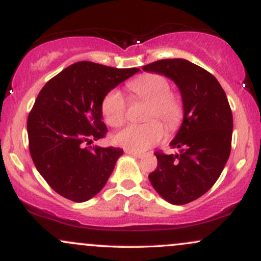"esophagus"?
Masks as SVG:
<instances>
[{
	"instance_id": "esophagus-1",
	"label": "esophagus",
	"mask_w": 261,
	"mask_h": 261,
	"mask_svg": "<svg viewBox=\"0 0 261 261\" xmlns=\"http://www.w3.org/2000/svg\"><path fill=\"white\" fill-rule=\"evenodd\" d=\"M125 153L133 155V157H136V158H142V157H143L142 153H139V152L131 151V149H125Z\"/></svg>"
}]
</instances>
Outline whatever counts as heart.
Instances as JSON below:
<instances>
[{
  "label": "heart",
  "mask_w": 261,
  "mask_h": 261,
  "mask_svg": "<svg viewBox=\"0 0 261 261\" xmlns=\"http://www.w3.org/2000/svg\"><path fill=\"white\" fill-rule=\"evenodd\" d=\"M131 98L148 104L146 120L142 125H128L114 137L116 145L135 152L147 151L164 137V127L175 130L182 119V103L172 93L169 81L158 73H147L127 83ZM127 103L119 89H112L101 100V114L109 126H121L126 119ZM151 121L149 122V120Z\"/></svg>",
  "instance_id": "heart-1"
}]
</instances>
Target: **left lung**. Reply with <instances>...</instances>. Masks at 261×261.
<instances>
[{"label":"left lung","instance_id":"left-lung-1","mask_svg":"<svg viewBox=\"0 0 261 261\" xmlns=\"http://www.w3.org/2000/svg\"><path fill=\"white\" fill-rule=\"evenodd\" d=\"M142 70L164 74L180 91L184 119L170 142L172 148H179V153L155 152L157 168L148 179L164 200L185 205L212 188L228 161L232 110L218 81L188 60H160Z\"/></svg>","mask_w":261,"mask_h":261}]
</instances>
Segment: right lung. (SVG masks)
<instances>
[{"mask_svg":"<svg viewBox=\"0 0 261 261\" xmlns=\"http://www.w3.org/2000/svg\"><path fill=\"white\" fill-rule=\"evenodd\" d=\"M139 71L76 62L38 94L27 121L29 151L38 172L61 196L83 202L107 184L122 149L86 145L106 136L101 100L107 93Z\"/></svg>","mask_w":261,"mask_h":261,"instance_id":"1","label":"right lung"}]
</instances>
